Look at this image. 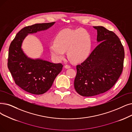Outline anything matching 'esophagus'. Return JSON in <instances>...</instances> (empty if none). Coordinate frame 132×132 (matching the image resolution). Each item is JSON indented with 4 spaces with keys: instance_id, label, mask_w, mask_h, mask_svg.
I'll return each instance as SVG.
<instances>
[{
    "instance_id": "1",
    "label": "esophagus",
    "mask_w": 132,
    "mask_h": 132,
    "mask_svg": "<svg viewBox=\"0 0 132 132\" xmlns=\"http://www.w3.org/2000/svg\"><path fill=\"white\" fill-rule=\"evenodd\" d=\"M65 68H66V69H68V68H71V66H70V65H66L65 66Z\"/></svg>"
}]
</instances>
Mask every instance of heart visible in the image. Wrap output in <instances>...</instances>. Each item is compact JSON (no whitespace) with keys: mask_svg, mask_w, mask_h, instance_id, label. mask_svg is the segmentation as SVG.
I'll use <instances>...</instances> for the list:
<instances>
[{"mask_svg":"<svg viewBox=\"0 0 132 132\" xmlns=\"http://www.w3.org/2000/svg\"><path fill=\"white\" fill-rule=\"evenodd\" d=\"M49 48L53 58L58 61L65 59L67 50V56L71 61L83 62L88 58L91 51L90 34L82 28H65L56 34Z\"/></svg>","mask_w":132,"mask_h":132,"instance_id":"obj_1","label":"heart"}]
</instances>
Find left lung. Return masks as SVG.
<instances>
[{"mask_svg": "<svg viewBox=\"0 0 132 132\" xmlns=\"http://www.w3.org/2000/svg\"><path fill=\"white\" fill-rule=\"evenodd\" d=\"M97 30L99 44L80 65L74 85L83 96L98 95L111 89L122 73L125 52L118 37L103 26H93Z\"/></svg>", "mask_w": 132, "mask_h": 132, "instance_id": "8db88e82", "label": "left lung"}]
</instances>
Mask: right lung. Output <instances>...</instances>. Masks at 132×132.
Listing matches in <instances>:
<instances>
[{
  "instance_id": "obj_1",
  "label": "right lung",
  "mask_w": 132,
  "mask_h": 132,
  "mask_svg": "<svg viewBox=\"0 0 132 132\" xmlns=\"http://www.w3.org/2000/svg\"><path fill=\"white\" fill-rule=\"evenodd\" d=\"M55 22L36 24L26 26L16 34L9 51L7 66L15 83L23 90L33 94H43L51 87L54 80L61 71L63 65L42 59L28 57L21 48L28 34L48 29Z\"/></svg>"
}]
</instances>
